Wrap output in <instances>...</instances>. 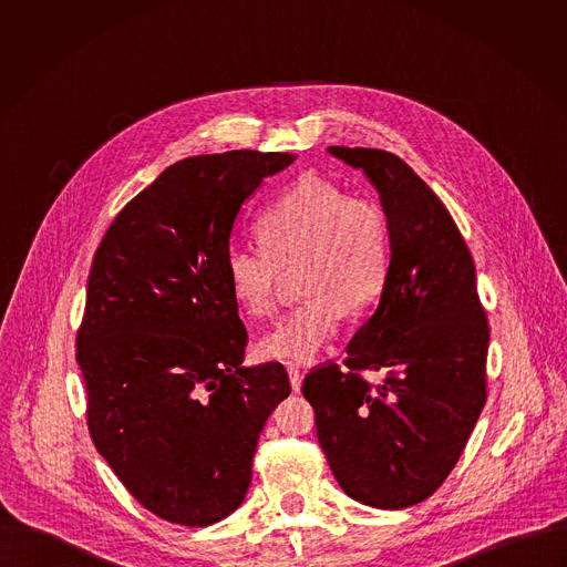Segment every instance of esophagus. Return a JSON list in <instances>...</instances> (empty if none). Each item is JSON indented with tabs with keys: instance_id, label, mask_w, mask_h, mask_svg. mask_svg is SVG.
Masks as SVG:
<instances>
[{
	"instance_id": "1",
	"label": "esophagus",
	"mask_w": 567,
	"mask_h": 567,
	"mask_svg": "<svg viewBox=\"0 0 567 567\" xmlns=\"http://www.w3.org/2000/svg\"><path fill=\"white\" fill-rule=\"evenodd\" d=\"M288 378H290V386H292V391H295V393H299V391H301V384H303V375H301V371H299V369H295V367H288Z\"/></svg>"
}]
</instances>
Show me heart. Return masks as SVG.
I'll use <instances>...</instances> for the list:
<instances>
[{
  "label": "heart",
  "instance_id": "b5f03b06",
  "mask_svg": "<svg viewBox=\"0 0 567 567\" xmlns=\"http://www.w3.org/2000/svg\"><path fill=\"white\" fill-rule=\"evenodd\" d=\"M257 236L261 248L229 246V290L246 315L268 317L279 270L299 266L306 299L259 338L257 351L277 362H310L338 333L344 308L360 310L382 290L391 261L386 216L373 200L301 178L259 218Z\"/></svg>",
  "mask_w": 567,
  "mask_h": 567
}]
</instances>
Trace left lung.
Here are the masks:
<instances>
[{
    "label": "left lung",
    "mask_w": 567,
    "mask_h": 567,
    "mask_svg": "<svg viewBox=\"0 0 567 567\" xmlns=\"http://www.w3.org/2000/svg\"><path fill=\"white\" fill-rule=\"evenodd\" d=\"M327 153L362 169L380 194L391 261L375 308L347 344L351 371H312L303 395L340 488L398 511L447 478L481 416L488 324L470 248L414 169L384 151ZM360 368L385 378L369 388Z\"/></svg>",
    "instance_id": "1"
}]
</instances>
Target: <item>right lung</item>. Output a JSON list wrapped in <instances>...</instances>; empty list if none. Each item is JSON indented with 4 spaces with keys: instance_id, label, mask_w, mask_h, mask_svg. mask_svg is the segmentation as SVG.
<instances>
[{
    "instance_id": "1",
    "label": "right lung",
    "mask_w": 567,
    "mask_h": 567,
    "mask_svg": "<svg viewBox=\"0 0 567 567\" xmlns=\"http://www.w3.org/2000/svg\"><path fill=\"white\" fill-rule=\"evenodd\" d=\"M295 159L231 151L174 163L93 255L76 342L89 432L165 522L209 526L243 504L264 423L290 395L279 362L243 364L225 259L244 203Z\"/></svg>"
}]
</instances>
